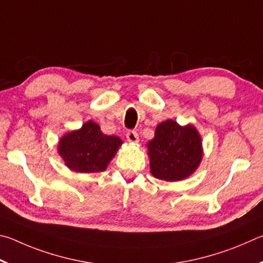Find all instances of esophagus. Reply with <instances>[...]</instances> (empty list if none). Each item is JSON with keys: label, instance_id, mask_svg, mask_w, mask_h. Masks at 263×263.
Instances as JSON below:
<instances>
[{"label": "esophagus", "instance_id": "esophagus-1", "mask_svg": "<svg viewBox=\"0 0 263 263\" xmlns=\"http://www.w3.org/2000/svg\"><path fill=\"white\" fill-rule=\"evenodd\" d=\"M139 135H137V133L134 130H129L127 133V141L130 142V143H137L139 142Z\"/></svg>", "mask_w": 263, "mask_h": 263}]
</instances>
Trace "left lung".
Instances as JSON below:
<instances>
[{
    "mask_svg": "<svg viewBox=\"0 0 263 263\" xmlns=\"http://www.w3.org/2000/svg\"><path fill=\"white\" fill-rule=\"evenodd\" d=\"M150 172L164 181L187 179L203 158L202 139L192 123L180 126L172 119L157 124L155 137L146 143Z\"/></svg>",
    "mask_w": 263,
    "mask_h": 263,
    "instance_id": "obj_1",
    "label": "left lung"
}]
</instances>
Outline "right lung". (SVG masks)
<instances>
[{
	"instance_id": "1",
	"label": "right lung",
	"mask_w": 263,
	"mask_h": 263,
	"mask_svg": "<svg viewBox=\"0 0 263 263\" xmlns=\"http://www.w3.org/2000/svg\"><path fill=\"white\" fill-rule=\"evenodd\" d=\"M122 143L118 136L103 134L99 124L89 120L80 129L60 137L58 154L64 165L73 172H103Z\"/></svg>"
}]
</instances>
